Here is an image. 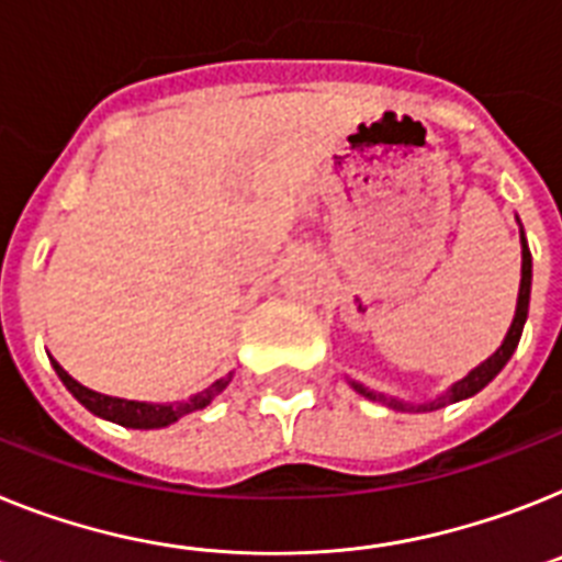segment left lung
I'll use <instances>...</instances> for the list:
<instances>
[{
    "mask_svg": "<svg viewBox=\"0 0 562 562\" xmlns=\"http://www.w3.org/2000/svg\"><path fill=\"white\" fill-rule=\"evenodd\" d=\"M520 244H522V270H520V292H517V310H515V318H512L509 333H506V338H503V344L497 347V352L492 355V358H486V361H483L481 367H474L467 378H460V381L452 383V386H449L443 395L435 397V401H426V404H404V401H397V397L381 395V392H372V390H367L363 383L352 381L355 392H361V395L369 397V401H378V404L390 406V409H397V412H431V409H440V406L458 404V401H463V397L477 395V392H481L488 381H495L497 372H501V369L509 363L512 355H515L517 344H520L522 327H526V318H529L531 252H529V244H526V235H522V229H520Z\"/></svg>",
    "mask_w": 562,
    "mask_h": 562,
    "instance_id": "1",
    "label": "left lung"
}]
</instances>
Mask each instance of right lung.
Listing matches in <instances>:
<instances>
[{"label": "right lung", "mask_w": 562, "mask_h": 562, "mask_svg": "<svg viewBox=\"0 0 562 562\" xmlns=\"http://www.w3.org/2000/svg\"><path fill=\"white\" fill-rule=\"evenodd\" d=\"M53 369H56V375L61 378L70 395L79 401L85 409H90L93 415L104 420H113L119 426H127V429H161V426L176 424L179 418L190 415V412H199L204 406L213 404L215 395H222L227 390V383L233 381V372L224 378H218L215 383H210L207 390L199 392V395L187 397V401H172V404H147V401H127V397H113V395H102V392H93L88 386H81L76 378H70L65 369L59 367V361H53Z\"/></svg>", "instance_id": "add662e5"}]
</instances>
